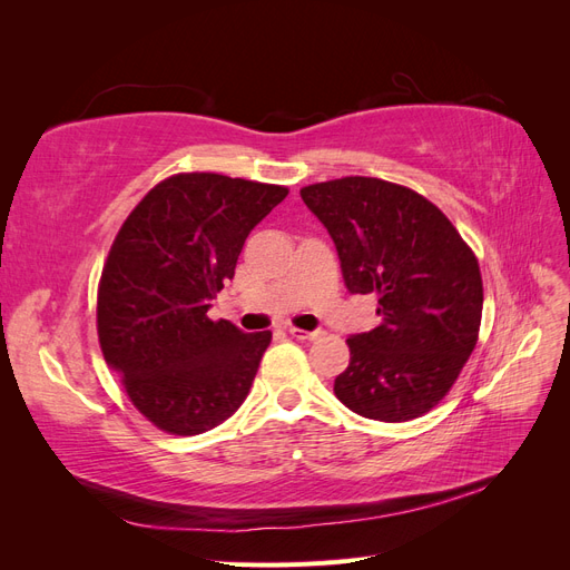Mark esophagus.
<instances>
[{
    "label": "esophagus",
    "mask_w": 570,
    "mask_h": 570,
    "mask_svg": "<svg viewBox=\"0 0 570 570\" xmlns=\"http://www.w3.org/2000/svg\"><path fill=\"white\" fill-rule=\"evenodd\" d=\"M287 333L297 340H318L323 335V331H302V327H295V325H289Z\"/></svg>",
    "instance_id": "1"
}]
</instances>
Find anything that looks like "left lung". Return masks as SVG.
I'll list each match as a JSON object with an SVG mask.
<instances>
[{"label":"left lung","instance_id":"1","mask_svg":"<svg viewBox=\"0 0 570 570\" xmlns=\"http://www.w3.org/2000/svg\"><path fill=\"white\" fill-rule=\"evenodd\" d=\"M333 237L352 295H375L383 323L347 340L337 400L373 421L419 419L450 392L480 331L478 258L433 202L381 178L302 187Z\"/></svg>","mask_w":570,"mask_h":570}]
</instances>
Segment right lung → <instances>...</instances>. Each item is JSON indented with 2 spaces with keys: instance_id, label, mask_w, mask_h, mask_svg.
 <instances>
[{
  "instance_id": "1",
  "label": "right lung",
  "mask_w": 570,
  "mask_h": 570,
  "mask_svg": "<svg viewBox=\"0 0 570 570\" xmlns=\"http://www.w3.org/2000/svg\"><path fill=\"white\" fill-rule=\"evenodd\" d=\"M287 187L178 174L120 226L97 292L101 354L130 402L170 435H199L247 400L271 331L212 321L247 235Z\"/></svg>"
}]
</instances>
